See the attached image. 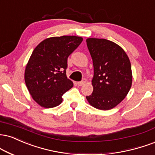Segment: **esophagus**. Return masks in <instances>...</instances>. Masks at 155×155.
<instances>
[{"instance_id": "1", "label": "esophagus", "mask_w": 155, "mask_h": 155, "mask_svg": "<svg viewBox=\"0 0 155 155\" xmlns=\"http://www.w3.org/2000/svg\"><path fill=\"white\" fill-rule=\"evenodd\" d=\"M86 81H87V80H86L85 79H83L82 81H79V82H78L77 84H78V86H82V85H84L86 83Z\"/></svg>"}]
</instances>
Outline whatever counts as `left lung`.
<instances>
[{
  "mask_svg": "<svg viewBox=\"0 0 155 155\" xmlns=\"http://www.w3.org/2000/svg\"><path fill=\"white\" fill-rule=\"evenodd\" d=\"M86 41L94 66L93 92L86 98L97 109L110 110L126 97L131 87L129 58L124 49L112 41L98 38Z\"/></svg>",
  "mask_w": 155,
  "mask_h": 155,
  "instance_id": "1",
  "label": "left lung"
}]
</instances>
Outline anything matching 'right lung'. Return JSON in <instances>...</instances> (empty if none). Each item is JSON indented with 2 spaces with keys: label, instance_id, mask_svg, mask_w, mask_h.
I'll use <instances>...</instances> for the list:
<instances>
[{
  "label": "right lung",
  "instance_id": "obj_1",
  "mask_svg": "<svg viewBox=\"0 0 155 155\" xmlns=\"http://www.w3.org/2000/svg\"><path fill=\"white\" fill-rule=\"evenodd\" d=\"M77 36L47 38L31 53L24 73V80L33 100L41 107L59 105L62 96L74 84L66 76L68 57L82 42Z\"/></svg>",
  "mask_w": 155,
  "mask_h": 155
}]
</instances>
